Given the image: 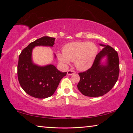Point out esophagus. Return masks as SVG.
I'll return each instance as SVG.
<instances>
[{
	"label": "esophagus",
	"instance_id": "1",
	"mask_svg": "<svg viewBox=\"0 0 133 133\" xmlns=\"http://www.w3.org/2000/svg\"><path fill=\"white\" fill-rule=\"evenodd\" d=\"M75 73V71H74L73 70H68V71H67V75H73V74Z\"/></svg>",
	"mask_w": 133,
	"mask_h": 133
}]
</instances>
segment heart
I'll return each mask as SVG.
<instances>
[{"mask_svg":"<svg viewBox=\"0 0 133 133\" xmlns=\"http://www.w3.org/2000/svg\"><path fill=\"white\" fill-rule=\"evenodd\" d=\"M63 54H58L60 62L69 64L70 61L75 62L78 70H85L89 69L94 61L98 53V48L92 42H75L66 44L63 48Z\"/></svg>","mask_w":133,"mask_h":133,"instance_id":"obj_1","label":"heart"}]
</instances>
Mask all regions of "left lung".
Returning <instances> with one entry per match:
<instances>
[{
	"mask_svg": "<svg viewBox=\"0 0 133 133\" xmlns=\"http://www.w3.org/2000/svg\"><path fill=\"white\" fill-rule=\"evenodd\" d=\"M100 45L104 48L97 55L92 66L87 70L78 73L80 78L77 88L85 96L104 95L118 80L120 67L117 52L109 45ZM104 56L108 57V62L107 64L103 66L100 62Z\"/></svg>",
	"mask_w": 133,
	"mask_h": 133,
	"instance_id": "8db88e82",
	"label": "left lung"
}]
</instances>
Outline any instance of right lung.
<instances>
[{"mask_svg": "<svg viewBox=\"0 0 133 133\" xmlns=\"http://www.w3.org/2000/svg\"><path fill=\"white\" fill-rule=\"evenodd\" d=\"M55 38L44 36L30 43L19 56L17 77L22 88L29 95L37 98L52 96L62 78L67 72L62 73L52 64L38 66L33 63L31 52L37 46H53Z\"/></svg>", "mask_w": 133, "mask_h": 133, "instance_id": "add662e5", "label": "right lung"}]
</instances>
